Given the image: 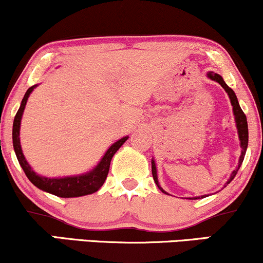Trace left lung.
I'll return each instance as SVG.
<instances>
[{
	"label": "left lung",
	"mask_w": 263,
	"mask_h": 263,
	"mask_svg": "<svg viewBox=\"0 0 263 263\" xmlns=\"http://www.w3.org/2000/svg\"><path fill=\"white\" fill-rule=\"evenodd\" d=\"M206 77L209 78L210 80H214V81H216V83H219L220 85L224 87L225 91L228 92L229 99H230L231 106H232V114H234V117H235V123H236L238 140H240L241 156H240V158H238V164H237L236 170H235V171L231 173V176H230V178H229L228 182L225 183L224 186H226L229 183L231 182L232 179H234L235 176H236L237 171L240 170L241 164H242V162H243V158H245L246 149H247V144H249V127H247L246 115L243 114L242 110H241L240 104H238L237 98H236V95H235L234 90H232L231 87H229L228 85H226V83L224 81V79H222L221 75L214 73V71H208ZM152 174H153V179H155V182H156V184H157V186H158V188H159V190H161L162 193H164V194H168V193L165 192V190L163 189L161 185H159L158 176H157L156 162H155V159H153V158H152ZM168 195H170V194H168ZM205 197H209V194H208V195H206V194H205V195H200V197H194V198H186V199H190V200H195V199H201V198H205Z\"/></svg>",
	"instance_id": "1"
}]
</instances>
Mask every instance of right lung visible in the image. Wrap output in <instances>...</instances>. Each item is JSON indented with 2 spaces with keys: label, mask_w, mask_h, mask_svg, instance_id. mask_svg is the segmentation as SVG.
I'll list each match as a JSON object with an SVG mask.
<instances>
[{
  "label": "right lung",
  "mask_w": 263,
  "mask_h": 263,
  "mask_svg": "<svg viewBox=\"0 0 263 263\" xmlns=\"http://www.w3.org/2000/svg\"><path fill=\"white\" fill-rule=\"evenodd\" d=\"M38 85H33L27 90V92L23 96L21 106L18 108L16 117L13 121V129H12V140H13V148L16 153L18 162L23 172L26 173L27 178L31 180L32 184H34L37 188L43 192L49 193V194L57 195L60 198H78L84 197V195L92 194L98 192L101 188L102 184L106 180L108 170H110V163L115 153L119 151L120 147L128 140V136L122 137L121 140L116 141L114 144L108 147L105 155L102 156L100 162L92 168L91 171L86 172L83 174H77V176H68V177H57V178H48L41 174L35 173L33 168L27 162L25 155L22 152L20 140V131H21V121H22L23 111H25L27 100L31 95L33 90Z\"/></svg>",
  "instance_id": "right-lung-1"
}]
</instances>
